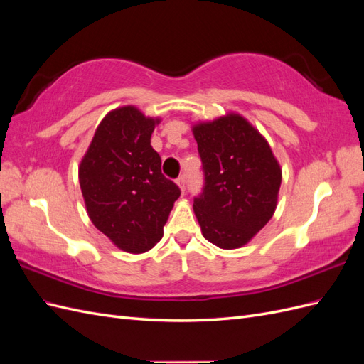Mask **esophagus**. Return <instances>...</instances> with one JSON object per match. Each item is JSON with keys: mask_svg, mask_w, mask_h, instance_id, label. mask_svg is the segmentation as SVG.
I'll return each mask as SVG.
<instances>
[{"mask_svg": "<svg viewBox=\"0 0 364 364\" xmlns=\"http://www.w3.org/2000/svg\"><path fill=\"white\" fill-rule=\"evenodd\" d=\"M176 182H178V185L181 186V190H182V191H185V186H186V176H185V174H181L179 178H178V181H176Z\"/></svg>", "mask_w": 364, "mask_h": 364, "instance_id": "obj_1", "label": "esophagus"}]
</instances>
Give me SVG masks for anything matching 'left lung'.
Instances as JSON below:
<instances>
[{
    "instance_id": "left-lung-1",
    "label": "left lung",
    "mask_w": 364,
    "mask_h": 364,
    "mask_svg": "<svg viewBox=\"0 0 364 364\" xmlns=\"http://www.w3.org/2000/svg\"><path fill=\"white\" fill-rule=\"evenodd\" d=\"M203 188L194 213L203 237L222 249L245 246L277 208L281 168L267 141L235 114L193 129Z\"/></svg>"
}]
</instances>
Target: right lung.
<instances>
[{
    "label": "right lung",
    "mask_w": 364,
    "mask_h": 364,
    "mask_svg": "<svg viewBox=\"0 0 364 364\" xmlns=\"http://www.w3.org/2000/svg\"><path fill=\"white\" fill-rule=\"evenodd\" d=\"M158 121L134 106L109 112L79 168L92 223L130 253H142L158 243L181 196L179 186L162 174L161 156L150 146Z\"/></svg>",
    "instance_id": "obj_1"
}]
</instances>
